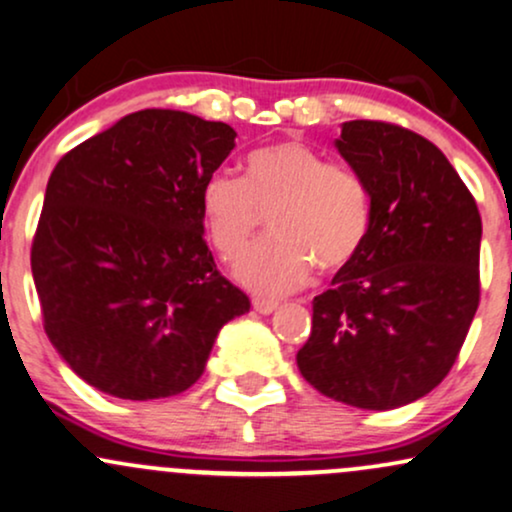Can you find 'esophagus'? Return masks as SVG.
<instances>
[{"label":"esophagus","mask_w":512,"mask_h":512,"mask_svg":"<svg viewBox=\"0 0 512 512\" xmlns=\"http://www.w3.org/2000/svg\"><path fill=\"white\" fill-rule=\"evenodd\" d=\"M252 307H255V312H260V315H272L276 307H279V303L269 298H255L252 300Z\"/></svg>","instance_id":"obj_1"}]
</instances>
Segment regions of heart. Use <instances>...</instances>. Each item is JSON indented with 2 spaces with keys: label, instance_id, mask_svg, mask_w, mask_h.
<instances>
[{
  "label": "heart",
  "instance_id": "1",
  "mask_svg": "<svg viewBox=\"0 0 512 512\" xmlns=\"http://www.w3.org/2000/svg\"><path fill=\"white\" fill-rule=\"evenodd\" d=\"M272 214L274 236L252 245L236 279L264 295H281L322 272L343 269L365 245L372 197L360 174L300 140L264 145L245 157V176L214 171L200 188V214L214 248L236 257Z\"/></svg>",
  "mask_w": 512,
  "mask_h": 512
}]
</instances>
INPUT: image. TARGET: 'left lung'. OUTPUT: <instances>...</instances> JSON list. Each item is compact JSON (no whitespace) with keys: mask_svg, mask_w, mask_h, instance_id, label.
<instances>
[{"mask_svg":"<svg viewBox=\"0 0 512 512\" xmlns=\"http://www.w3.org/2000/svg\"><path fill=\"white\" fill-rule=\"evenodd\" d=\"M338 155L362 176V250L312 300L295 360L307 384L362 410L427 396L451 372L479 305L482 217L446 155L384 121H346Z\"/></svg>","mask_w":512,"mask_h":512,"instance_id":"obj_1","label":"left lung"}]
</instances>
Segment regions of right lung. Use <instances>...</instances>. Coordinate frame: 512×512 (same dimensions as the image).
Wrapping results in <instances>:
<instances>
[{
	"mask_svg": "<svg viewBox=\"0 0 512 512\" xmlns=\"http://www.w3.org/2000/svg\"><path fill=\"white\" fill-rule=\"evenodd\" d=\"M229 123L143 109L73 147L47 181L30 252L45 331L85 384L123 400L183 393L250 300L217 272L200 188Z\"/></svg>",
	"mask_w": 512,
	"mask_h": 512,
	"instance_id": "1",
	"label": "right lung"
}]
</instances>
